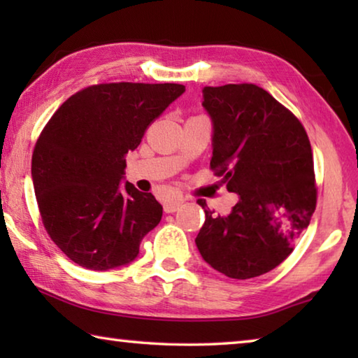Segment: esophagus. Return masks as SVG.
Masks as SVG:
<instances>
[{
  "label": "esophagus",
  "mask_w": 358,
  "mask_h": 358,
  "mask_svg": "<svg viewBox=\"0 0 358 358\" xmlns=\"http://www.w3.org/2000/svg\"><path fill=\"white\" fill-rule=\"evenodd\" d=\"M181 201H169L164 203V211L166 213H175L180 207H181Z\"/></svg>",
  "instance_id": "esophagus-1"
}]
</instances>
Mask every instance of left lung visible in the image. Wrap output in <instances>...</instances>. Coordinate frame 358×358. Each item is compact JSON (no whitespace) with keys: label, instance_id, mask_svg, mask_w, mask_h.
Returning <instances> with one entry per match:
<instances>
[{"label":"left lung","instance_id":"left-lung-1","mask_svg":"<svg viewBox=\"0 0 358 358\" xmlns=\"http://www.w3.org/2000/svg\"><path fill=\"white\" fill-rule=\"evenodd\" d=\"M213 121L210 169L238 202L213 215L196 238L203 260L234 280L268 273L294 251L310 226L317 187L310 138L300 120L254 83L205 87Z\"/></svg>","mask_w":358,"mask_h":358}]
</instances>
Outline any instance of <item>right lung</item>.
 I'll return each instance as SVG.
<instances>
[{
    "label": "right lung",
    "instance_id": "add662e5",
    "mask_svg": "<svg viewBox=\"0 0 358 358\" xmlns=\"http://www.w3.org/2000/svg\"><path fill=\"white\" fill-rule=\"evenodd\" d=\"M185 93L178 83H99L72 94L34 145L31 177L42 224L72 262L110 270L132 262L162 205L126 181L128 151Z\"/></svg>",
    "mask_w": 358,
    "mask_h": 358
}]
</instances>
